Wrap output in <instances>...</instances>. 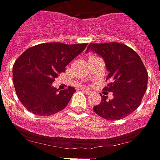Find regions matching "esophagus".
Returning <instances> with one entry per match:
<instances>
[{
  "mask_svg": "<svg viewBox=\"0 0 160 160\" xmlns=\"http://www.w3.org/2000/svg\"><path fill=\"white\" fill-rule=\"evenodd\" d=\"M83 92H84V93H85L86 95H91V94H92V93H93V92H92V91H90V90H88V89H83Z\"/></svg>",
  "mask_w": 160,
  "mask_h": 160,
  "instance_id": "obj_1",
  "label": "esophagus"
}]
</instances>
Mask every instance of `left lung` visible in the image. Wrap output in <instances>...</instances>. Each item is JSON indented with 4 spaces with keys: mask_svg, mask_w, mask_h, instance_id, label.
<instances>
[{
    "mask_svg": "<svg viewBox=\"0 0 160 160\" xmlns=\"http://www.w3.org/2000/svg\"><path fill=\"white\" fill-rule=\"evenodd\" d=\"M101 56L109 72L110 80L104 90L112 92L113 98L102 96L94 112L109 120H118L135 112L141 104L148 84V72L139 55L118 42L90 43L87 52Z\"/></svg>",
    "mask_w": 160,
    "mask_h": 160,
    "instance_id": "left-lung-1",
    "label": "left lung"
}]
</instances>
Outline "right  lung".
Listing matches in <instances>:
<instances>
[{
	"instance_id": "1",
	"label": "right lung",
	"mask_w": 160,
	"mask_h": 160,
	"mask_svg": "<svg viewBox=\"0 0 160 160\" xmlns=\"http://www.w3.org/2000/svg\"><path fill=\"white\" fill-rule=\"evenodd\" d=\"M87 47V43H42L29 48L13 65V84L22 104L32 113L49 116L63 110L76 90L58 92L52 83L59 73Z\"/></svg>"
}]
</instances>
